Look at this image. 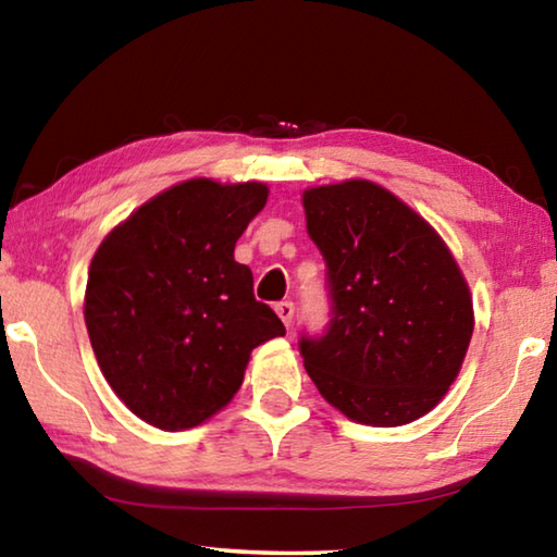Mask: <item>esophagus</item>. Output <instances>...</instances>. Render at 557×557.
<instances>
[{
	"label": "esophagus",
	"instance_id": "obj_1",
	"mask_svg": "<svg viewBox=\"0 0 557 557\" xmlns=\"http://www.w3.org/2000/svg\"><path fill=\"white\" fill-rule=\"evenodd\" d=\"M275 312H277V317L282 319V324H285V326L289 329L292 317H295V305H292V301H280V305L275 307Z\"/></svg>",
	"mask_w": 557,
	"mask_h": 557
}]
</instances>
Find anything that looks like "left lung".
<instances>
[{
  "mask_svg": "<svg viewBox=\"0 0 557 557\" xmlns=\"http://www.w3.org/2000/svg\"><path fill=\"white\" fill-rule=\"evenodd\" d=\"M326 260L332 322L299 351L322 398L348 420L398 428L428 414L459 375L474 332L465 275L440 233L366 178L301 194Z\"/></svg>",
  "mask_w": 557,
  "mask_h": 557,
  "instance_id": "8db88e82",
  "label": "left lung"
}]
</instances>
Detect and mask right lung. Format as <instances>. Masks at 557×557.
Masks as SVG:
<instances>
[{
  "label": "right lung",
  "instance_id": "add662e5",
  "mask_svg": "<svg viewBox=\"0 0 557 557\" xmlns=\"http://www.w3.org/2000/svg\"><path fill=\"white\" fill-rule=\"evenodd\" d=\"M262 182L188 178L115 225L90 260V346L110 388L166 432L196 428L233 400L252 348L285 326L252 295L235 243L265 209Z\"/></svg>",
  "mask_w": 557,
  "mask_h": 557
}]
</instances>
